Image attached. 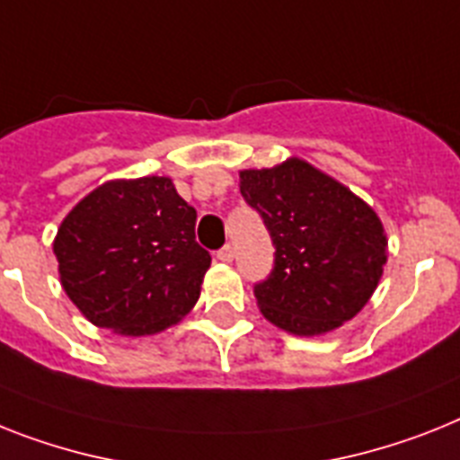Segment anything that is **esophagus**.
I'll return each instance as SVG.
<instances>
[{
    "instance_id": "esophagus-1",
    "label": "esophagus",
    "mask_w": 460,
    "mask_h": 460,
    "mask_svg": "<svg viewBox=\"0 0 460 460\" xmlns=\"http://www.w3.org/2000/svg\"><path fill=\"white\" fill-rule=\"evenodd\" d=\"M216 258H218V261H223V263H233L234 249L230 244H226L223 249H218V252H216Z\"/></svg>"
}]
</instances>
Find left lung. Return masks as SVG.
I'll return each instance as SVG.
<instances>
[{
	"label": "left lung",
	"mask_w": 460,
	"mask_h": 460,
	"mask_svg": "<svg viewBox=\"0 0 460 460\" xmlns=\"http://www.w3.org/2000/svg\"><path fill=\"white\" fill-rule=\"evenodd\" d=\"M239 192L275 244L272 272L253 287L265 320L296 336H320L352 320L388 261L374 208L298 157L239 171Z\"/></svg>",
	"instance_id": "1"
}]
</instances>
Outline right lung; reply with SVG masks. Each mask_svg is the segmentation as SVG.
Segmentation results:
<instances>
[{
  "label": "right lung",
  "mask_w": 460,
  "mask_h": 460,
  "mask_svg": "<svg viewBox=\"0 0 460 460\" xmlns=\"http://www.w3.org/2000/svg\"><path fill=\"white\" fill-rule=\"evenodd\" d=\"M195 221L171 178L108 181L60 223V284L91 324L121 336L164 332L192 310L211 265Z\"/></svg>",
  "instance_id": "1"
}]
</instances>
